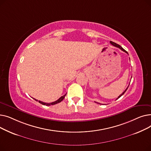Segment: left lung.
<instances>
[{
    "mask_svg": "<svg viewBox=\"0 0 151 151\" xmlns=\"http://www.w3.org/2000/svg\"><path fill=\"white\" fill-rule=\"evenodd\" d=\"M110 43H111V44L112 45H113L114 46H115V47H119V49H121V50L122 51H124L125 52H126V53H127V54H128V52H127V51H125V50L124 49H123V48H122V47H121V46H120L119 45H118V44H117V43H114V42H111H111H110ZM128 88H129V86L127 87V89H125V91H124L123 92V93H121V94L120 95V96L118 97V98H117V99H118L119 98H120V97H121V96H122V95H124V93H125V92H126V91H127V90ZM117 99H116V100H117ZM95 102H96V101H95ZM96 103H97V104H100V105H101V104H100V103H98V102H96Z\"/></svg>",
    "mask_w": 151,
    "mask_h": 151,
    "instance_id": "obj_1",
    "label": "left lung"
}]
</instances>
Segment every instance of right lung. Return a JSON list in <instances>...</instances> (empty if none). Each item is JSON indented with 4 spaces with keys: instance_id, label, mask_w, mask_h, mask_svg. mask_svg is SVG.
<instances>
[{
    "instance_id": "right-lung-1",
    "label": "right lung",
    "mask_w": 151,
    "mask_h": 151,
    "mask_svg": "<svg viewBox=\"0 0 151 151\" xmlns=\"http://www.w3.org/2000/svg\"><path fill=\"white\" fill-rule=\"evenodd\" d=\"M66 94L67 93H65L64 96H62L61 97H60L58 100H57L56 101H54V102H51V103H45V102H43V101H38V102L40 103V104H42V105H46V106H50V105H55V104H59V103H60V101H62L63 100V99L65 98V96H66ZM36 101H38L37 100H36V99H35Z\"/></svg>"
}]
</instances>
